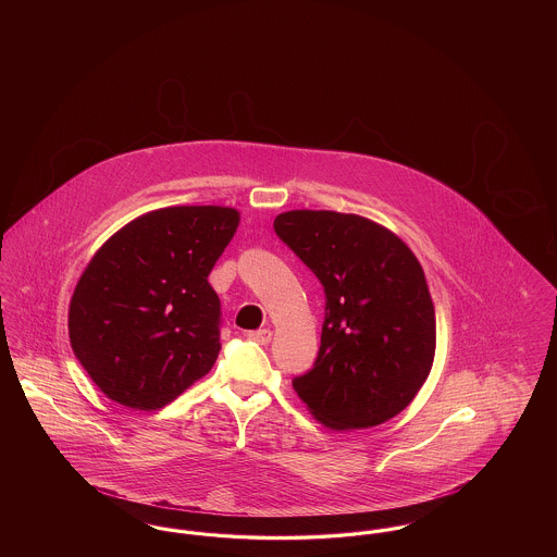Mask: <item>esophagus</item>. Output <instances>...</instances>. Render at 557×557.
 I'll return each instance as SVG.
<instances>
[{
    "label": "esophagus",
    "instance_id": "esophagus-1",
    "mask_svg": "<svg viewBox=\"0 0 557 557\" xmlns=\"http://www.w3.org/2000/svg\"><path fill=\"white\" fill-rule=\"evenodd\" d=\"M271 336H273V332L271 330H257V332H250L248 334V338L250 341H255V343H259V345H269L271 343Z\"/></svg>",
    "mask_w": 557,
    "mask_h": 557
}]
</instances>
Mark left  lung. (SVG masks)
<instances>
[{"label":"left lung","mask_w":557,"mask_h":557,"mask_svg":"<svg viewBox=\"0 0 557 557\" xmlns=\"http://www.w3.org/2000/svg\"><path fill=\"white\" fill-rule=\"evenodd\" d=\"M273 230L325 292L313 368L292 380L321 424L359 430L400 413L430 373L436 315L416 255L370 219L282 212Z\"/></svg>","instance_id":"obj_1"}]
</instances>
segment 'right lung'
Masks as SVG:
<instances>
[{"label": "right lung", "mask_w": 557, "mask_h": 557, "mask_svg": "<svg viewBox=\"0 0 557 557\" xmlns=\"http://www.w3.org/2000/svg\"><path fill=\"white\" fill-rule=\"evenodd\" d=\"M238 223L225 207H169L94 255L71 300L69 336L108 398L160 409L211 371L221 302L207 277Z\"/></svg>", "instance_id": "obj_1"}]
</instances>
